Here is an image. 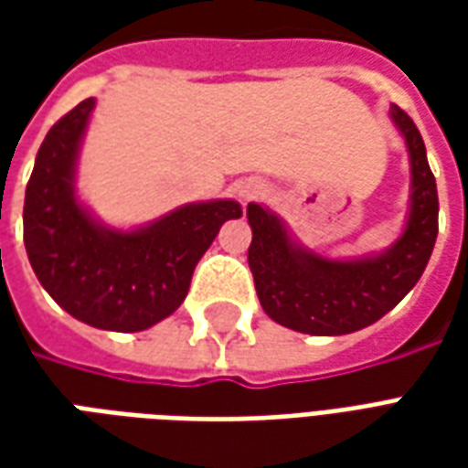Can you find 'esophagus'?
I'll use <instances>...</instances> for the list:
<instances>
[{
    "label": "esophagus",
    "mask_w": 468,
    "mask_h": 468,
    "mask_svg": "<svg viewBox=\"0 0 468 468\" xmlns=\"http://www.w3.org/2000/svg\"><path fill=\"white\" fill-rule=\"evenodd\" d=\"M235 193H238V197L240 200H253V197H258V193H261V185L255 183H238L235 185Z\"/></svg>",
    "instance_id": "obj_1"
}]
</instances>
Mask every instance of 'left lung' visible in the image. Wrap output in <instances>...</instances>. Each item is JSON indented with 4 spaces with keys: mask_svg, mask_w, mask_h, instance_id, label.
Instances as JSON below:
<instances>
[{
    "mask_svg": "<svg viewBox=\"0 0 468 468\" xmlns=\"http://www.w3.org/2000/svg\"><path fill=\"white\" fill-rule=\"evenodd\" d=\"M391 120L411 163L409 215L391 248L346 261L324 258L298 243L271 207L248 205V265L275 324L311 335L353 334L383 318L419 283L439 233V195L419 127L396 105Z\"/></svg>",
    "mask_w": 468,
    "mask_h": 468,
    "instance_id": "8db88e82",
    "label": "left lung"
}]
</instances>
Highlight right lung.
<instances>
[{
  "label": "right lung",
  "instance_id": "add662e5",
  "mask_svg": "<svg viewBox=\"0 0 468 468\" xmlns=\"http://www.w3.org/2000/svg\"><path fill=\"white\" fill-rule=\"evenodd\" d=\"M92 110V97L69 110L37 153L25 193V248L37 281L67 314L102 331L134 334L180 308L197 261L243 207L207 200L133 230L100 223L75 187Z\"/></svg>",
  "mask_w": 468,
  "mask_h": 468
}]
</instances>
